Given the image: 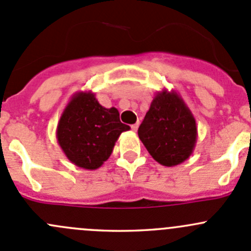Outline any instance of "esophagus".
<instances>
[{
	"label": "esophagus",
	"mask_w": 251,
	"mask_h": 251,
	"mask_svg": "<svg viewBox=\"0 0 251 251\" xmlns=\"http://www.w3.org/2000/svg\"><path fill=\"white\" fill-rule=\"evenodd\" d=\"M138 125H140V124H138V123H136V124H133L132 126H131V128H132V131H133V132H136V131H137V128H138Z\"/></svg>",
	"instance_id": "esophagus-1"
}]
</instances>
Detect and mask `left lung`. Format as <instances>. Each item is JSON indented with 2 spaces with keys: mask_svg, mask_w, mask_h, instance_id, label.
Listing matches in <instances>:
<instances>
[{
  "mask_svg": "<svg viewBox=\"0 0 251 251\" xmlns=\"http://www.w3.org/2000/svg\"><path fill=\"white\" fill-rule=\"evenodd\" d=\"M138 137L151 158L164 166H176L192 155L198 130L179 93L166 88L156 93L138 128Z\"/></svg>",
  "mask_w": 251,
  "mask_h": 251,
  "instance_id": "8db88e82",
  "label": "left lung"
}]
</instances>
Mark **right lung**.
<instances>
[{"mask_svg":"<svg viewBox=\"0 0 251 251\" xmlns=\"http://www.w3.org/2000/svg\"><path fill=\"white\" fill-rule=\"evenodd\" d=\"M130 130L116 108H104L91 91L76 92L63 110L57 141L65 156L85 170H96L108 160L115 142Z\"/></svg>","mask_w":251,"mask_h":251,"instance_id":"right-lung-1","label":"right lung"}]
</instances>
